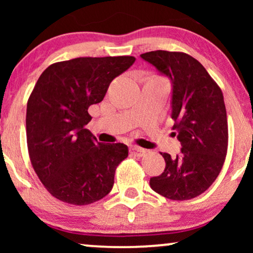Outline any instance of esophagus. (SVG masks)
<instances>
[{"instance_id": "esophagus-1", "label": "esophagus", "mask_w": 253, "mask_h": 253, "mask_svg": "<svg viewBox=\"0 0 253 253\" xmlns=\"http://www.w3.org/2000/svg\"><path fill=\"white\" fill-rule=\"evenodd\" d=\"M131 154L134 155V157H143V155H145V153H146V150L145 148H141V147H138V146H133L132 148L130 150Z\"/></svg>"}]
</instances>
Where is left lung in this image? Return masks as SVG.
Instances as JSON below:
<instances>
[{"instance_id":"left-lung-1","label":"left lung","mask_w":253,"mask_h":253,"mask_svg":"<svg viewBox=\"0 0 253 253\" xmlns=\"http://www.w3.org/2000/svg\"><path fill=\"white\" fill-rule=\"evenodd\" d=\"M140 57L172 84V130L181 153L165 158V171L150 179L151 188L171 200H189L205 192L219 176L228 150L223 94L202 63L182 51L155 50Z\"/></svg>"}]
</instances>
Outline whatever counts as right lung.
Returning <instances> with one entry per match:
<instances>
[{"label": "right lung", "mask_w": 253, "mask_h": 253, "mask_svg": "<svg viewBox=\"0 0 253 253\" xmlns=\"http://www.w3.org/2000/svg\"><path fill=\"white\" fill-rule=\"evenodd\" d=\"M134 61L78 57L49 65L38 79L27 101V148L38 177L61 202L89 205L113 189L127 146L98 143L85 126L92 120L89 106L101 102L113 79Z\"/></svg>", "instance_id": "1"}]
</instances>
